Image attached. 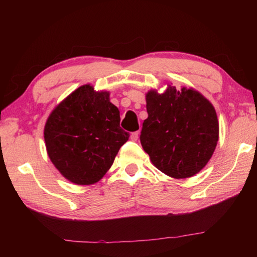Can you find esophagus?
I'll return each instance as SVG.
<instances>
[{
  "instance_id": "1",
  "label": "esophagus",
  "mask_w": 257,
  "mask_h": 257,
  "mask_svg": "<svg viewBox=\"0 0 257 257\" xmlns=\"http://www.w3.org/2000/svg\"><path fill=\"white\" fill-rule=\"evenodd\" d=\"M139 137V133L138 132H135V133H132V135H130V139H132L133 142H136L137 139Z\"/></svg>"
}]
</instances>
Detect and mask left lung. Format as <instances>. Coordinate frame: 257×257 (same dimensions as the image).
I'll use <instances>...</instances> for the list:
<instances>
[{
    "mask_svg": "<svg viewBox=\"0 0 257 257\" xmlns=\"http://www.w3.org/2000/svg\"><path fill=\"white\" fill-rule=\"evenodd\" d=\"M149 118L141 144L160 171L176 179L196 175L212 158L219 141L214 106L193 88L168 85L146 94Z\"/></svg>",
    "mask_w": 257,
    "mask_h": 257,
    "instance_id": "left-lung-1",
    "label": "left lung"
}]
</instances>
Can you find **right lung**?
I'll return each instance as SVG.
<instances>
[{
    "label": "right lung",
    "mask_w": 257,
    "mask_h": 257,
    "mask_svg": "<svg viewBox=\"0 0 257 257\" xmlns=\"http://www.w3.org/2000/svg\"><path fill=\"white\" fill-rule=\"evenodd\" d=\"M129 138L110 93L84 85L56 106L47 119L44 139L49 158L66 179L92 185L102 179Z\"/></svg>",
    "instance_id": "right-lung-1"
}]
</instances>
